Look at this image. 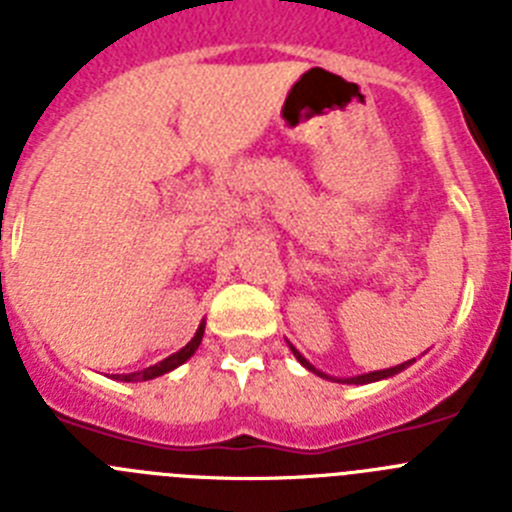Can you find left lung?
Wrapping results in <instances>:
<instances>
[{"label": "left lung", "instance_id": "left-lung-1", "mask_svg": "<svg viewBox=\"0 0 512 512\" xmlns=\"http://www.w3.org/2000/svg\"><path fill=\"white\" fill-rule=\"evenodd\" d=\"M292 348V354L297 356V361H300L302 366H305V369H310V372H315L318 374V377H325V379H330L328 374H323V372H318V369H315V366L310 364V361L305 359V356L300 354V351H297L295 346H289ZM415 359H410V361H405V364H397V366H390V369H382V372H369V374H359V377H348V379H336V382H346V384H369V382H379V379H390V377H395V374H400L402 369H408L410 364H413Z\"/></svg>", "mask_w": 512, "mask_h": 512}]
</instances>
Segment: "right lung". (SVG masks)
Returning <instances> with one entry per match:
<instances>
[{
	"instance_id": "1",
	"label": "right lung",
	"mask_w": 512,
	"mask_h": 512,
	"mask_svg": "<svg viewBox=\"0 0 512 512\" xmlns=\"http://www.w3.org/2000/svg\"><path fill=\"white\" fill-rule=\"evenodd\" d=\"M202 336H205V323L197 328V333H194L192 341L187 343V346L182 348V351H176V354H171L169 359L158 361V364L148 366V369H143V372H133V374H112L115 379H120V382H146V379H153V377H161V374L171 372V369H176V366H182L184 361L189 359V356L200 348L202 343Z\"/></svg>"
}]
</instances>
